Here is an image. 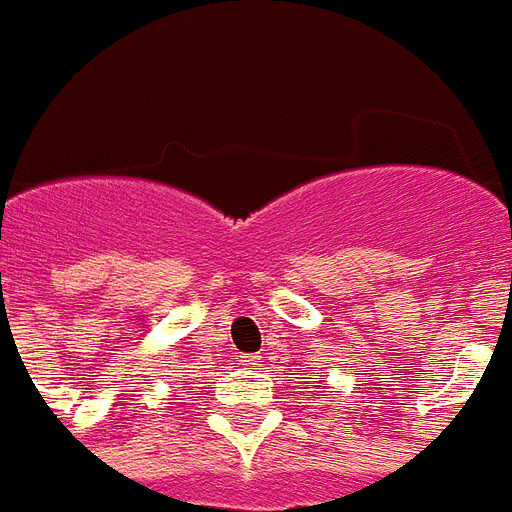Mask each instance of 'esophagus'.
Returning a JSON list of instances; mask_svg holds the SVG:
<instances>
[{
    "label": "esophagus",
    "instance_id": "1",
    "mask_svg": "<svg viewBox=\"0 0 512 512\" xmlns=\"http://www.w3.org/2000/svg\"><path fill=\"white\" fill-rule=\"evenodd\" d=\"M241 366H244V369H257V366H260V356H255V353L241 356Z\"/></svg>",
    "mask_w": 512,
    "mask_h": 512
}]
</instances>
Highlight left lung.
Instances as JSON below:
<instances>
[{
  "label": "left lung",
  "mask_w": 512,
  "mask_h": 512,
  "mask_svg": "<svg viewBox=\"0 0 512 512\" xmlns=\"http://www.w3.org/2000/svg\"><path fill=\"white\" fill-rule=\"evenodd\" d=\"M311 380H316V377H311Z\"/></svg>",
  "instance_id": "obj_1"
}]
</instances>
